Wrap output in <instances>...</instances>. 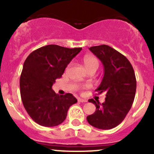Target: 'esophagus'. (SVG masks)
Instances as JSON below:
<instances>
[{
    "label": "esophagus",
    "mask_w": 154,
    "mask_h": 154,
    "mask_svg": "<svg viewBox=\"0 0 154 154\" xmlns=\"http://www.w3.org/2000/svg\"><path fill=\"white\" fill-rule=\"evenodd\" d=\"M78 102L85 103V102H87V100H86V99H78Z\"/></svg>",
    "instance_id": "34e87169"
}]
</instances>
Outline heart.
<instances>
[{
  "instance_id": "b5f03b06",
  "label": "heart",
  "mask_w": 154,
  "mask_h": 154,
  "mask_svg": "<svg viewBox=\"0 0 154 154\" xmlns=\"http://www.w3.org/2000/svg\"><path fill=\"white\" fill-rule=\"evenodd\" d=\"M83 63L87 69L92 68V67L98 68L99 66V60L96 57L93 56V55H85L83 58Z\"/></svg>"
}]
</instances>
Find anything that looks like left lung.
<instances>
[{
    "label": "left lung",
    "instance_id": "obj_1",
    "mask_svg": "<svg viewBox=\"0 0 154 154\" xmlns=\"http://www.w3.org/2000/svg\"><path fill=\"white\" fill-rule=\"evenodd\" d=\"M102 61L104 77L96 91L106 94L105 102L89 99L96 109L87 117L91 126L100 129L115 128L124 121L132 106L136 93L137 81L132 66L124 55L108 45L89 48Z\"/></svg>",
    "mask_w": 154,
    "mask_h": 154
}]
</instances>
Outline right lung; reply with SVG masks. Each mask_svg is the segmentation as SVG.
Instances as JSON below:
<instances>
[{
	"label": "right lung",
	"mask_w": 154,
	"mask_h": 154,
	"mask_svg": "<svg viewBox=\"0 0 154 154\" xmlns=\"http://www.w3.org/2000/svg\"><path fill=\"white\" fill-rule=\"evenodd\" d=\"M81 50V47L50 45L32 52L25 60L20 79V95L25 110L36 124L58 126L66 119L69 108L77 102L72 94H56L52 86Z\"/></svg>",
	"instance_id": "obj_1"
}]
</instances>
